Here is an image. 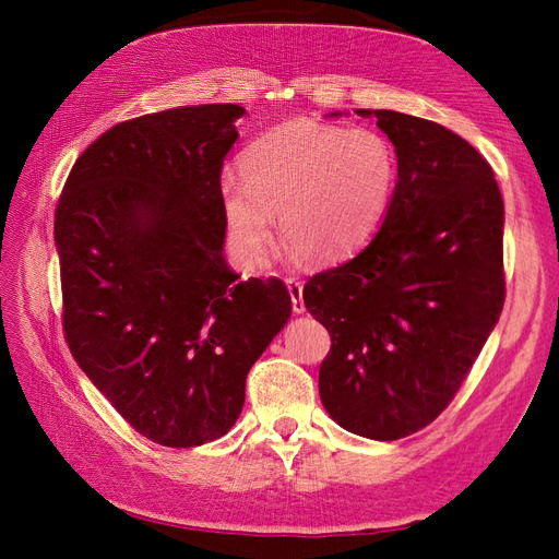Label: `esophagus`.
<instances>
[{
  "instance_id": "obj_1",
  "label": "esophagus",
  "mask_w": 559,
  "mask_h": 559,
  "mask_svg": "<svg viewBox=\"0 0 559 559\" xmlns=\"http://www.w3.org/2000/svg\"><path fill=\"white\" fill-rule=\"evenodd\" d=\"M286 289H289L292 294V306H294V312H306V302H302V282L296 280V277H286Z\"/></svg>"
}]
</instances>
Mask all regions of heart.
Wrapping results in <instances>:
<instances>
[{
	"mask_svg": "<svg viewBox=\"0 0 559 559\" xmlns=\"http://www.w3.org/2000/svg\"><path fill=\"white\" fill-rule=\"evenodd\" d=\"M224 177L222 210L233 245L267 259L275 214L282 240L312 263H335L380 226L396 181L394 148L370 128L298 121L270 130Z\"/></svg>",
	"mask_w": 559,
	"mask_h": 559,
	"instance_id": "1",
	"label": "heart"
}]
</instances>
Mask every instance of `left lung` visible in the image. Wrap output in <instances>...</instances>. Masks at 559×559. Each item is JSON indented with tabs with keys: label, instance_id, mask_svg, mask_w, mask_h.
I'll use <instances>...</instances> for the list:
<instances>
[{
	"label": "left lung",
	"instance_id": "8db88e82",
	"mask_svg": "<svg viewBox=\"0 0 559 559\" xmlns=\"http://www.w3.org/2000/svg\"><path fill=\"white\" fill-rule=\"evenodd\" d=\"M396 146L399 181L376 238L308 280L306 308L331 333L319 396L343 429L405 438L441 415L497 326L503 198L492 167L427 118L359 109Z\"/></svg>",
	"mask_w": 559,
	"mask_h": 559
}]
</instances>
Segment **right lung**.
Here are the masks:
<instances>
[{
  "instance_id": "1",
  "label": "right lung",
  "mask_w": 559,
  "mask_h": 559,
  "mask_svg": "<svg viewBox=\"0 0 559 559\" xmlns=\"http://www.w3.org/2000/svg\"><path fill=\"white\" fill-rule=\"evenodd\" d=\"M238 105L130 118L76 158L56 207L62 331L128 425L165 448L230 431L245 382L292 317L277 277L224 261L222 167Z\"/></svg>"
}]
</instances>
